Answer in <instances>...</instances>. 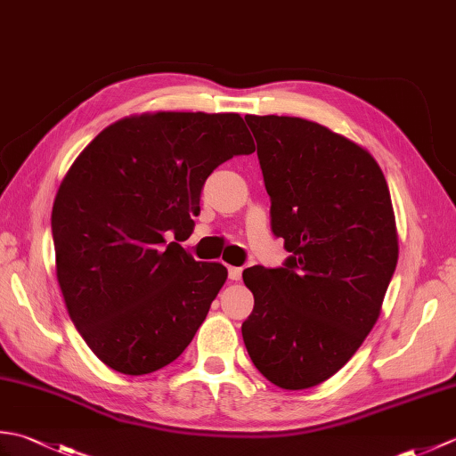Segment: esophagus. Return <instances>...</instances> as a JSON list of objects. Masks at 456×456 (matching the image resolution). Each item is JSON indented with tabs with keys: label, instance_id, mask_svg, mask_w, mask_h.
Returning a JSON list of instances; mask_svg holds the SVG:
<instances>
[{
	"label": "esophagus",
	"instance_id": "1",
	"mask_svg": "<svg viewBox=\"0 0 456 456\" xmlns=\"http://www.w3.org/2000/svg\"><path fill=\"white\" fill-rule=\"evenodd\" d=\"M240 276H243V268H239V266H229V278L231 280H240Z\"/></svg>",
	"mask_w": 456,
	"mask_h": 456
}]
</instances>
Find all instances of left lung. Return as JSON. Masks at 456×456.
Segmentation results:
<instances>
[{"label": "left lung", "instance_id": "8db88e82", "mask_svg": "<svg viewBox=\"0 0 456 456\" xmlns=\"http://www.w3.org/2000/svg\"><path fill=\"white\" fill-rule=\"evenodd\" d=\"M282 266L243 273L250 361L284 390L325 382L370 333L398 265L384 174L370 152L314 121L247 115Z\"/></svg>", "mask_w": 456, "mask_h": 456}]
</instances>
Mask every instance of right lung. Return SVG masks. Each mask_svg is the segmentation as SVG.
Segmentation results:
<instances>
[{"instance_id": "obj_1", "label": "right lung", "mask_w": 456, "mask_h": 456, "mask_svg": "<svg viewBox=\"0 0 456 456\" xmlns=\"http://www.w3.org/2000/svg\"><path fill=\"white\" fill-rule=\"evenodd\" d=\"M255 152L239 113L160 111L95 137L53 206L56 278L94 354L141 376L183 353L227 280L167 235H188L219 164Z\"/></svg>"}]
</instances>
